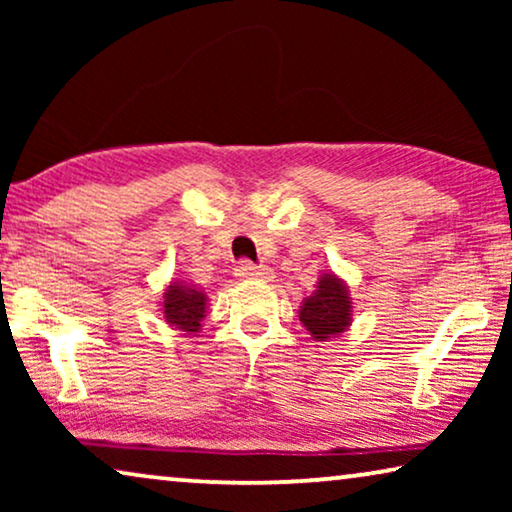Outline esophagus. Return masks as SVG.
Returning <instances> with one entry per match:
<instances>
[{
	"mask_svg": "<svg viewBox=\"0 0 512 512\" xmlns=\"http://www.w3.org/2000/svg\"><path fill=\"white\" fill-rule=\"evenodd\" d=\"M235 275L242 279H265L270 272H268V268H263V265H256L251 261H240L235 265Z\"/></svg>",
	"mask_w": 512,
	"mask_h": 512,
	"instance_id": "1",
	"label": "esophagus"
}]
</instances>
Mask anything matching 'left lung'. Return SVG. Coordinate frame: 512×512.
<instances>
[{"label": "left lung", "mask_w": 512, "mask_h": 512, "mask_svg": "<svg viewBox=\"0 0 512 512\" xmlns=\"http://www.w3.org/2000/svg\"><path fill=\"white\" fill-rule=\"evenodd\" d=\"M349 312H352V303H349L345 284L335 275H324L319 279L317 291L310 298H305L300 321L312 338L326 340L345 331L352 321Z\"/></svg>", "instance_id": "8db88e82"}]
</instances>
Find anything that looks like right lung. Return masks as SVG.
<instances>
[{
    "label": "right lung",
    "mask_w": 512,
    "mask_h": 512,
    "mask_svg": "<svg viewBox=\"0 0 512 512\" xmlns=\"http://www.w3.org/2000/svg\"><path fill=\"white\" fill-rule=\"evenodd\" d=\"M205 300V293L174 282V286L165 293V317L181 331H198L200 321L205 317Z\"/></svg>",
    "instance_id": "obj_1"
}]
</instances>
